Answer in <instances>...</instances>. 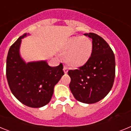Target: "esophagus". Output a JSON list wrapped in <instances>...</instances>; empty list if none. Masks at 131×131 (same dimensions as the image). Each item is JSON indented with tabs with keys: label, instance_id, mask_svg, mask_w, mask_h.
I'll use <instances>...</instances> for the list:
<instances>
[{
	"label": "esophagus",
	"instance_id": "esophagus-1",
	"mask_svg": "<svg viewBox=\"0 0 131 131\" xmlns=\"http://www.w3.org/2000/svg\"><path fill=\"white\" fill-rule=\"evenodd\" d=\"M63 71H64V73H67L68 72V68H67V67H66V66H64L63 67Z\"/></svg>",
	"mask_w": 131,
	"mask_h": 131
}]
</instances>
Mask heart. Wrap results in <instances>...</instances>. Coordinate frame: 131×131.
I'll return each instance as SVG.
<instances>
[{
  "instance_id": "heart-1",
  "label": "heart",
  "mask_w": 131,
  "mask_h": 131,
  "mask_svg": "<svg viewBox=\"0 0 131 131\" xmlns=\"http://www.w3.org/2000/svg\"><path fill=\"white\" fill-rule=\"evenodd\" d=\"M66 62L71 66H83L91 57L92 42L89 38L74 37L68 40L64 48Z\"/></svg>"
}]
</instances>
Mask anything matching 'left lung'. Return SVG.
Segmentation results:
<instances>
[{
  "instance_id": "8db88e82",
  "label": "left lung",
  "mask_w": 131,
  "mask_h": 131,
  "mask_svg": "<svg viewBox=\"0 0 131 131\" xmlns=\"http://www.w3.org/2000/svg\"><path fill=\"white\" fill-rule=\"evenodd\" d=\"M92 39V52L87 62L77 69L69 70V89L76 100L85 104L98 102L113 86L115 75V56L104 39L93 33H85Z\"/></svg>"
}]
</instances>
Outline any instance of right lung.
Masks as SVG:
<instances>
[{"instance_id": "1", "label": "right lung", "mask_w": 131, "mask_h": 131, "mask_svg": "<svg viewBox=\"0 0 131 131\" xmlns=\"http://www.w3.org/2000/svg\"><path fill=\"white\" fill-rule=\"evenodd\" d=\"M25 33L12 45L6 59V78L9 87L23 104L31 107L47 105L52 96L54 88L64 75L63 65L50 67L47 61L25 63L19 54Z\"/></svg>"}]
</instances>
